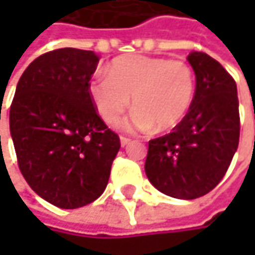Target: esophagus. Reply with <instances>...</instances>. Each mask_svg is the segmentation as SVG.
Instances as JSON below:
<instances>
[{"instance_id":"1","label":"esophagus","mask_w":255,"mask_h":255,"mask_svg":"<svg viewBox=\"0 0 255 255\" xmlns=\"http://www.w3.org/2000/svg\"><path fill=\"white\" fill-rule=\"evenodd\" d=\"M129 141H131V138H128V137H126V135H121V146H123V147H124V146H127Z\"/></svg>"}]
</instances>
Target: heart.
<instances>
[{
	"instance_id": "b5f03b06",
	"label": "heart",
	"mask_w": 255,
	"mask_h": 255,
	"mask_svg": "<svg viewBox=\"0 0 255 255\" xmlns=\"http://www.w3.org/2000/svg\"><path fill=\"white\" fill-rule=\"evenodd\" d=\"M196 93V77L184 60L128 54L108 66V75L88 84L90 99L102 120L115 123L129 106L135 109L121 123L124 129L165 131L189 112Z\"/></svg>"
}]
</instances>
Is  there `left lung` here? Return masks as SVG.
Instances as JSON below:
<instances>
[{
    "mask_svg": "<svg viewBox=\"0 0 255 255\" xmlns=\"http://www.w3.org/2000/svg\"><path fill=\"white\" fill-rule=\"evenodd\" d=\"M196 75V93L186 117L170 134L149 141L144 171L162 193L196 199L225 177L239 144L236 82L205 53L187 56Z\"/></svg>",
    "mask_w": 255,
    "mask_h": 255,
    "instance_id": "1",
    "label": "left lung"
}]
</instances>
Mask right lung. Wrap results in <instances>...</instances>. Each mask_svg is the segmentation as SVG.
<instances>
[{
	"instance_id": "add662e5",
	"label": "right lung",
	"mask_w": 255,
	"mask_h": 255,
	"mask_svg": "<svg viewBox=\"0 0 255 255\" xmlns=\"http://www.w3.org/2000/svg\"><path fill=\"white\" fill-rule=\"evenodd\" d=\"M97 63L88 50L48 51L26 68L10 106L20 173L35 193L65 210L103 193L121 147L88 94Z\"/></svg>"
}]
</instances>
